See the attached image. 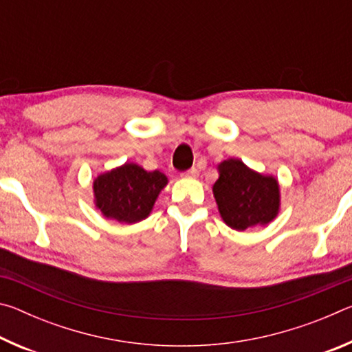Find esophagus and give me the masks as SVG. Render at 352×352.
Masks as SVG:
<instances>
[{"instance_id":"1","label":"esophagus","mask_w":352,"mask_h":352,"mask_svg":"<svg viewBox=\"0 0 352 352\" xmlns=\"http://www.w3.org/2000/svg\"><path fill=\"white\" fill-rule=\"evenodd\" d=\"M197 175H199V170L195 168H190L189 170L183 172V177H188V178H195Z\"/></svg>"}]
</instances>
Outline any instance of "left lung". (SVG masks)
<instances>
[{"instance_id":"left-lung-1","label":"left lung","mask_w":352,"mask_h":352,"mask_svg":"<svg viewBox=\"0 0 352 352\" xmlns=\"http://www.w3.org/2000/svg\"><path fill=\"white\" fill-rule=\"evenodd\" d=\"M219 180L212 192L219 212L230 228L243 231L267 225L279 211V184L275 177L261 175L241 160H225L217 166Z\"/></svg>"}]
</instances>
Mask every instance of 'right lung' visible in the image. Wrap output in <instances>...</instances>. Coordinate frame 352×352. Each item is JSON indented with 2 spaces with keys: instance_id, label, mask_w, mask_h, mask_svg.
Masks as SVG:
<instances>
[{
  "instance_id": "add662e5",
  "label": "right lung",
  "mask_w": 352,
  "mask_h": 352,
  "mask_svg": "<svg viewBox=\"0 0 352 352\" xmlns=\"http://www.w3.org/2000/svg\"><path fill=\"white\" fill-rule=\"evenodd\" d=\"M166 184L168 177L163 172H147L138 164L126 163L94 180V201L107 219L136 223L151 214Z\"/></svg>"
}]
</instances>
